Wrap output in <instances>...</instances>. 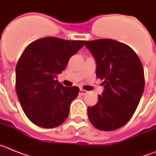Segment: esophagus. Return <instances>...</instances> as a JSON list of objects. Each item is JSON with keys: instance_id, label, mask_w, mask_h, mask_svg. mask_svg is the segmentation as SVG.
<instances>
[{"instance_id": "esophagus-1", "label": "esophagus", "mask_w": 156, "mask_h": 156, "mask_svg": "<svg viewBox=\"0 0 156 156\" xmlns=\"http://www.w3.org/2000/svg\"><path fill=\"white\" fill-rule=\"evenodd\" d=\"M87 93H88V91L86 90H83V89H80V94L81 95H85V94H87Z\"/></svg>"}]
</instances>
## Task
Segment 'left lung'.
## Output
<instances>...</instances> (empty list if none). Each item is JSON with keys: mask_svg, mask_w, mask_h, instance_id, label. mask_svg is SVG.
<instances>
[{"mask_svg": "<svg viewBox=\"0 0 156 156\" xmlns=\"http://www.w3.org/2000/svg\"><path fill=\"white\" fill-rule=\"evenodd\" d=\"M97 63L96 75L105 90L97 104L88 107L89 120L100 130L122 127L136 111L144 88L142 63L128 45L111 39L86 41Z\"/></svg>", "mask_w": 156, "mask_h": 156, "instance_id": "8db88e82", "label": "left lung"}]
</instances>
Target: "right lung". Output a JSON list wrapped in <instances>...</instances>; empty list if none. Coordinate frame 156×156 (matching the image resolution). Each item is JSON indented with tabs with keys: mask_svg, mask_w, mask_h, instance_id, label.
Wrapping results in <instances>:
<instances>
[{
	"mask_svg": "<svg viewBox=\"0 0 156 156\" xmlns=\"http://www.w3.org/2000/svg\"><path fill=\"white\" fill-rule=\"evenodd\" d=\"M84 45V41L44 37L30 43L19 58L16 69L18 98L28 119L43 128L62 124L79 87H66L56 80L70 58Z\"/></svg>",
	"mask_w": 156,
	"mask_h": 156,
	"instance_id": "right-lung-1",
	"label": "right lung"
}]
</instances>
